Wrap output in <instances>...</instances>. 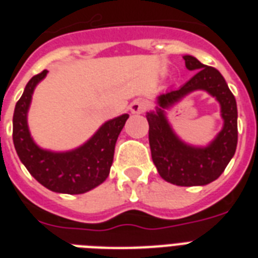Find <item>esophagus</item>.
<instances>
[{"label":"esophagus","instance_id":"esophagus-1","mask_svg":"<svg viewBox=\"0 0 258 258\" xmlns=\"http://www.w3.org/2000/svg\"><path fill=\"white\" fill-rule=\"evenodd\" d=\"M149 107V103L143 99H137V100H134L130 105V109H131V112L133 113H142L145 112L146 109Z\"/></svg>","mask_w":258,"mask_h":258}]
</instances>
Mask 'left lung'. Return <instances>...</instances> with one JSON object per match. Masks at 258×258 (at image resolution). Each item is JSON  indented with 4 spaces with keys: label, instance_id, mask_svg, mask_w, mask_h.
Listing matches in <instances>:
<instances>
[{
    "label": "left lung",
    "instance_id": "8db88e82",
    "mask_svg": "<svg viewBox=\"0 0 258 258\" xmlns=\"http://www.w3.org/2000/svg\"><path fill=\"white\" fill-rule=\"evenodd\" d=\"M188 71L197 74L186 84L158 96L157 111L147 112L151 158L159 175L176 186H204L224 172L236 153L237 103L222 75L192 56H183ZM204 89L216 97L221 105L224 127L206 148H194L180 141L172 131L163 109L179 101L187 93Z\"/></svg>",
    "mask_w": 258,
    "mask_h": 258
}]
</instances>
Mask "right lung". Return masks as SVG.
I'll use <instances>...</instances> for the list:
<instances>
[{
    "mask_svg": "<svg viewBox=\"0 0 258 258\" xmlns=\"http://www.w3.org/2000/svg\"><path fill=\"white\" fill-rule=\"evenodd\" d=\"M48 71L30 79L13 113V143L20 161L37 182L54 192L83 194L103 183L109 174L117 137L128 115L105 121L88 142L67 153L40 149L30 137L26 115L32 95Z\"/></svg>",
    "mask_w": 258,
    "mask_h": 258,
    "instance_id": "add662e5",
    "label": "right lung"
}]
</instances>
